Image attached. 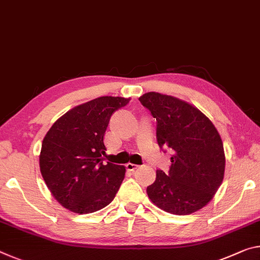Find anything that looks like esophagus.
Here are the masks:
<instances>
[{"label":"esophagus","instance_id":"esophagus-1","mask_svg":"<svg viewBox=\"0 0 260 260\" xmlns=\"http://www.w3.org/2000/svg\"><path fill=\"white\" fill-rule=\"evenodd\" d=\"M138 168H139L138 164H133V163H127V164H126V169H127V170H128V171H132V172L137 170Z\"/></svg>","mask_w":260,"mask_h":260}]
</instances>
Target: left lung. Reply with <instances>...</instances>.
Instances as JSON below:
<instances>
[{
  "mask_svg": "<svg viewBox=\"0 0 260 260\" xmlns=\"http://www.w3.org/2000/svg\"><path fill=\"white\" fill-rule=\"evenodd\" d=\"M139 101L157 121L158 146L174 154L168 175L156 171V180L147 187L148 197L176 215L198 212L223 180L225 157L219 132L200 110L176 97L147 92Z\"/></svg>",
  "mask_w": 260,
  "mask_h": 260,
  "instance_id": "left-lung-1",
  "label": "left lung"
}]
</instances>
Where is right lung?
Masks as SVG:
<instances>
[{
	"label": "right lung",
	"mask_w": 260,
	"mask_h": 260,
	"mask_svg": "<svg viewBox=\"0 0 260 260\" xmlns=\"http://www.w3.org/2000/svg\"><path fill=\"white\" fill-rule=\"evenodd\" d=\"M131 98L103 96L57 119L45 135L39 166L52 196L77 214L100 211L114 199L125 178L123 166L103 163L111 115Z\"/></svg>",
	"instance_id": "add662e5"
}]
</instances>
